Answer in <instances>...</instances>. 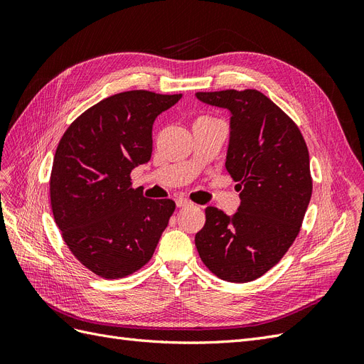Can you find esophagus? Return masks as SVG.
I'll use <instances>...</instances> for the list:
<instances>
[{
  "mask_svg": "<svg viewBox=\"0 0 364 364\" xmlns=\"http://www.w3.org/2000/svg\"><path fill=\"white\" fill-rule=\"evenodd\" d=\"M176 205H178V208H188V206H193L194 203L188 199H185V197H179V199L176 200Z\"/></svg>",
  "mask_w": 364,
  "mask_h": 364,
  "instance_id": "34e87169",
  "label": "esophagus"
}]
</instances>
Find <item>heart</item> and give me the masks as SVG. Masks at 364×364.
Returning a JSON list of instances; mask_svg holds the SVG:
<instances>
[{
    "label": "heart",
    "mask_w": 364,
    "mask_h": 364,
    "mask_svg": "<svg viewBox=\"0 0 364 364\" xmlns=\"http://www.w3.org/2000/svg\"><path fill=\"white\" fill-rule=\"evenodd\" d=\"M200 118H202V117H200Z\"/></svg>",
    "instance_id": "heart-1"
}]
</instances>
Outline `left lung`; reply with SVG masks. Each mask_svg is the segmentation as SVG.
<instances>
[{
  "instance_id": "1",
  "label": "left lung",
  "mask_w": 364,
  "mask_h": 364,
  "mask_svg": "<svg viewBox=\"0 0 364 364\" xmlns=\"http://www.w3.org/2000/svg\"><path fill=\"white\" fill-rule=\"evenodd\" d=\"M196 97L232 114L226 170L241 191L232 217L205 209L196 247L220 279L250 282L277 266L299 234L313 193L306 142L294 121L257 90Z\"/></svg>"
}]
</instances>
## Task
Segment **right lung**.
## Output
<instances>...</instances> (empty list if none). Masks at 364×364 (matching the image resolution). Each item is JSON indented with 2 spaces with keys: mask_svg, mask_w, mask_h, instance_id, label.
Returning a JSON list of instances; mask_svg holds the SVG:
<instances>
[{
  "mask_svg": "<svg viewBox=\"0 0 364 364\" xmlns=\"http://www.w3.org/2000/svg\"><path fill=\"white\" fill-rule=\"evenodd\" d=\"M181 94L127 91L105 98L65 130L54 155L50 199L54 222L73 255L105 279L150 261L176 209L132 188L130 173L151 156V127Z\"/></svg>",
  "mask_w": 364,
  "mask_h": 364,
  "instance_id": "1",
  "label": "right lung"
}]
</instances>
